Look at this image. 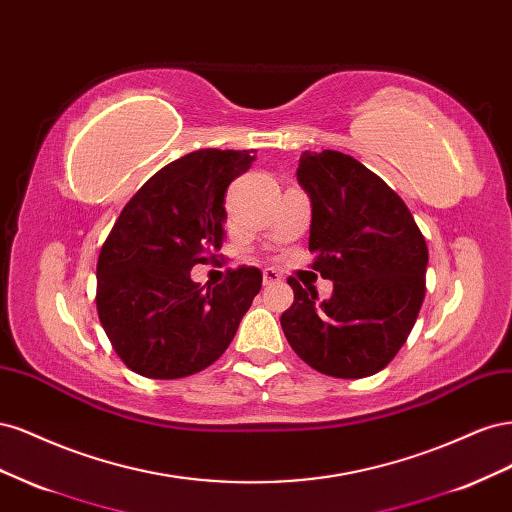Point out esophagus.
Wrapping results in <instances>:
<instances>
[{"instance_id":"1","label":"esophagus","mask_w":512,"mask_h":512,"mask_svg":"<svg viewBox=\"0 0 512 512\" xmlns=\"http://www.w3.org/2000/svg\"><path fill=\"white\" fill-rule=\"evenodd\" d=\"M280 282H282L280 271H275L271 267H267L265 271H262V284H265V286H273V284H280Z\"/></svg>"}]
</instances>
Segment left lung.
I'll return each instance as SVG.
<instances>
[{"instance_id":"8db88e82","label":"left lung","mask_w":512,"mask_h":512,"mask_svg":"<svg viewBox=\"0 0 512 512\" xmlns=\"http://www.w3.org/2000/svg\"><path fill=\"white\" fill-rule=\"evenodd\" d=\"M297 179L312 200V269L333 282L318 301L294 277L280 322L292 350L320 374L367 378L389 365L425 299L427 243L389 185L346 153L303 151Z\"/></svg>"}]
</instances>
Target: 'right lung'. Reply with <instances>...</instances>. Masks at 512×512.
I'll return each instance as SVG.
<instances>
[{
	"label": "right lung",
	"mask_w": 512,
	"mask_h": 512,
	"mask_svg": "<svg viewBox=\"0 0 512 512\" xmlns=\"http://www.w3.org/2000/svg\"><path fill=\"white\" fill-rule=\"evenodd\" d=\"M254 149H200L153 175L108 232L98 256L96 307L119 359L136 374H198L230 346L262 286L256 267L215 286L192 282L224 241V194Z\"/></svg>",
	"instance_id": "obj_1"
}]
</instances>
